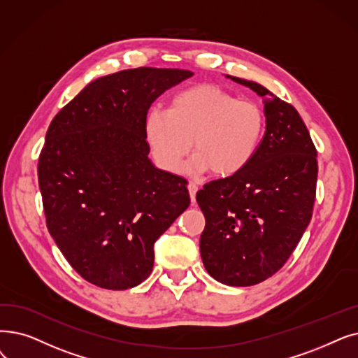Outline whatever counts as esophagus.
<instances>
[{
	"label": "esophagus",
	"instance_id": "34e87169",
	"mask_svg": "<svg viewBox=\"0 0 358 358\" xmlns=\"http://www.w3.org/2000/svg\"><path fill=\"white\" fill-rule=\"evenodd\" d=\"M187 189H189V193H190L192 203H194V201H196V193H197V190H199V185H197L196 182H190Z\"/></svg>",
	"mask_w": 358,
	"mask_h": 358
}]
</instances>
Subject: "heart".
Here are the masks:
<instances>
[{
    "label": "heart",
    "mask_w": 358,
    "mask_h": 358,
    "mask_svg": "<svg viewBox=\"0 0 358 358\" xmlns=\"http://www.w3.org/2000/svg\"><path fill=\"white\" fill-rule=\"evenodd\" d=\"M263 129L257 103L208 83L181 90L168 110H153L146 118L148 141L165 169H180L193 141L192 169H209L215 177L240 173L256 153Z\"/></svg>",
    "instance_id": "1"
}]
</instances>
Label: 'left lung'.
Here are the masks:
<instances>
[{
	"label": "left lung",
	"mask_w": 358,
	"mask_h": 358,
	"mask_svg": "<svg viewBox=\"0 0 358 358\" xmlns=\"http://www.w3.org/2000/svg\"><path fill=\"white\" fill-rule=\"evenodd\" d=\"M231 79L262 96L266 131L240 173L197 192L206 220L200 255L216 281L250 287L285 265L312 220L317 152L291 103L262 85Z\"/></svg>",
	"instance_id": "8db88e82"
}]
</instances>
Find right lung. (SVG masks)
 Segmentation results:
<instances>
[{"instance_id": "obj_1", "label": "right lung", "mask_w": 358, "mask_h": 358, "mask_svg": "<svg viewBox=\"0 0 358 358\" xmlns=\"http://www.w3.org/2000/svg\"><path fill=\"white\" fill-rule=\"evenodd\" d=\"M192 76L138 67L101 77L50 124L38 162L46 227L93 285L142 284L155 241L190 205L187 180L149 161L146 117L155 99Z\"/></svg>"}]
</instances>
